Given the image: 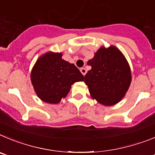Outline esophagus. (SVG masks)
<instances>
[{"mask_svg": "<svg viewBox=\"0 0 155 155\" xmlns=\"http://www.w3.org/2000/svg\"><path fill=\"white\" fill-rule=\"evenodd\" d=\"M80 72H82V74H83V76H85L87 71H86V69H85V68H81V69H80Z\"/></svg>", "mask_w": 155, "mask_h": 155, "instance_id": "1", "label": "esophagus"}]
</instances>
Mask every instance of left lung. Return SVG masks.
<instances>
[{
    "instance_id": "8db88e82",
    "label": "left lung",
    "mask_w": 155,
    "mask_h": 155,
    "mask_svg": "<svg viewBox=\"0 0 155 155\" xmlns=\"http://www.w3.org/2000/svg\"><path fill=\"white\" fill-rule=\"evenodd\" d=\"M85 76L90 96L99 104L113 106L124 98L131 83V71L124 54L114 45L102 46L87 62Z\"/></svg>"
}]
</instances>
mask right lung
Segmentation results:
<instances>
[{"mask_svg": "<svg viewBox=\"0 0 155 155\" xmlns=\"http://www.w3.org/2000/svg\"><path fill=\"white\" fill-rule=\"evenodd\" d=\"M62 56V52L48 51L38 58L31 72L35 92L48 104H58L67 96L73 83L84 79L76 65Z\"/></svg>", "mask_w": 155, "mask_h": 155, "instance_id": "right-lung-1", "label": "right lung"}]
</instances>
